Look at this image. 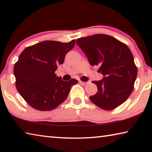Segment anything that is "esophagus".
Instances as JSON below:
<instances>
[{
	"label": "esophagus",
	"instance_id": "obj_1",
	"mask_svg": "<svg viewBox=\"0 0 152 152\" xmlns=\"http://www.w3.org/2000/svg\"><path fill=\"white\" fill-rule=\"evenodd\" d=\"M79 82L82 84V85H83V86H86V84H88V82H82V81H81V80H80V81H79Z\"/></svg>",
	"mask_w": 152,
	"mask_h": 152
}]
</instances>
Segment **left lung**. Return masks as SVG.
I'll return each instance as SVG.
<instances>
[{
    "mask_svg": "<svg viewBox=\"0 0 152 152\" xmlns=\"http://www.w3.org/2000/svg\"><path fill=\"white\" fill-rule=\"evenodd\" d=\"M92 66H99L103 75L96 94L90 96L94 104L106 110L114 109L127 100L133 90L137 75L134 58L127 45L112 36L96 34L76 40Z\"/></svg>",
    "mask_w": 152,
    "mask_h": 152,
    "instance_id": "8db88e82",
    "label": "left lung"
}]
</instances>
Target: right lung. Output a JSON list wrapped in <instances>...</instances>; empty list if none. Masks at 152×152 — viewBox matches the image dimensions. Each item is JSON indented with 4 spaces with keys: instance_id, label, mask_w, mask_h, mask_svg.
Masks as SVG:
<instances>
[{
    "instance_id": "right-lung-1",
    "label": "right lung",
    "mask_w": 152,
    "mask_h": 152,
    "mask_svg": "<svg viewBox=\"0 0 152 152\" xmlns=\"http://www.w3.org/2000/svg\"><path fill=\"white\" fill-rule=\"evenodd\" d=\"M75 45L44 41L27 47L15 64L14 75L18 92L31 107L39 110L54 109L65 101L76 79L64 81L55 71L63 64L66 53Z\"/></svg>"
}]
</instances>
